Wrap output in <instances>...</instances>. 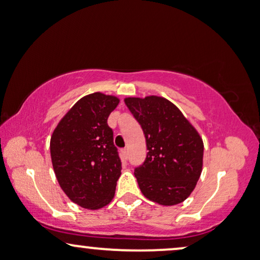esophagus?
<instances>
[{
	"instance_id": "34e87169",
	"label": "esophagus",
	"mask_w": 260,
	"mask_h": 260,
	"mask_svg": "<svg viewBox=\"0 0 260 260\" xmlns=\"http://www.w3.org/2000/svg\"><path fill=\"white\" fill-rule=\"evenodd\" d=\"M123 155L125 159H127V156H129V149H127V148H124L123 149Z\"/></svg>"
}]
</instances>
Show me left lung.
Instances as JSON below:
<instances>
[{
  "label": "left lung",
  "instance_id": "obj_1",
  "mask_svg": "<svg viewBox=\"0 0 260 260\" xmlns=\"http://www.w3.org/2000/svg\"><path fill=\"white\" fill-rule=\"evenodd\" d=\"M124 101L147 142L146 160L135 168L141 191L161 205L181 203L196 187L202 173L204 146L200 134L165 98H126Z\"/></svg>",
  "mask_w": 260,
  "mask_h": 260
}]
</instances>
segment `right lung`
Returning a JSON list of instances; mask_svg holds the SVG:
<instances>
[{"label":"right lung","mask_w":260,"mask_h":260,"mask_svg":"<svg viewBox=\"0 0 260 260\" xmlns=\"http://www.w3.org/2000/svg\"><path fill=\"white\" fill-rule=\"evenodd\" d=\"M119 99L93 93L77 101L53 131L50 153L59 186L80 207L100 209L112 201L122 162L107 124Z\"/></svg>","instance_id":"right-lung-1"}]
</instances>
